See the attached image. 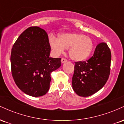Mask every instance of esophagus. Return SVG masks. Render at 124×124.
Masks as SVG:
<instances>
[{"instance_id":"34e87169","label":"esophagus","mask_w":124,"mask_h":124,"mask_svg":"<svg viewBox=\"0 0 124 124\" xmlns=\"http://www.w3.org/2000/svg\"><path fill=\"white\" fill-rule=\"evenodd\" d=\"M66 62H67L66 59H65V58H62V59H61V62H62V63H64Z\"/></svg>"}]
</instances>
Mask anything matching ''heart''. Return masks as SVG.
<instances>
[{
	"mask_svg": "<svg viewBox=\"0 0 124 124\" xmlns=\"http://www.w3.org/2000/svg\"><path fill=\"white\" fill-rule=\"evenodd\" d=\"M49 42L55 55H61L65 52V48H69V56L76 61L87 59L94 48L93 42L90 38L76 32L62 34L59 35V39L51 37Z\"/></svg>",
	"mask_w": 124,
	"mask_h": 124,
	"instance_id": "obj_1",
	"label": "heart"
}]
</instances>
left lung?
Returning <instances> with one entry per match:
<instances>
[{"label": "left lung", "mask_w": 124, "mask_h": 124, "mask_svg": "<svg viewBox=\"0 0 124 124\" xmlns=\"http://www.w3.org/2000/svg\"><path fill=\"white\" fill-rule=\"evenodd\" d=\"M111 54L107 44L97 45L92 57L75 62L72 87L77 94L88 97L103 88L110 73Z\"/></svg>", "instance_id": "8db88e82"}]
</instances>
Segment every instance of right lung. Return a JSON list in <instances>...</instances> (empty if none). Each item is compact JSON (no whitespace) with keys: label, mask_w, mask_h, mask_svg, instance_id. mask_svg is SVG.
<instances>
[{"label":"right lung","mask_w":124,"mask_h":124,"mask_svg":"<svg viewBox=\"0 0 124 124\" xmlns=\"http://www.w3.org/2000/svg\"><path fill=\"white\" fill-rule=\"evenodd\" d=\"M50 52L48 34L42 28L31 27L18 37L11 52V69L23 92L39 97L48 92L51 72L61 65V58L49 57Z\"/></svg>","instance_id":"obj_1"}]
</instances>
